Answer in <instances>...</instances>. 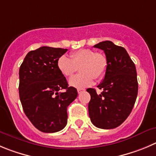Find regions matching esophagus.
<instances>
[{
  "mask_svg": "<svg viewBox=\"0 0 156 156\" xmlns=\"http://www.w3.org/2000/svg\"><path fill=\"white\" fill-rule=\"evenodd\" d=\"M85 88H78V94H80V93H81L82 91H85Z\"/></svg>",
  "mask_w": 156,
  "mask_h": 156,
  "instance_id": "esophagus-1",
  "label": "esophagus"
}]
</instances>
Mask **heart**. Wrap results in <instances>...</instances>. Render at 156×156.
<instances>
[{
  "instance_id": "heart-1",
  "label": "heart",
  "mask_w": 156,
  "mask_h": 156,
  "mask_svg": "<svg viewBox=\"0 0 156 156\" xmlns=\"http://www.w3.org/2000/svg\"><path fill=\"white\" fill-rule=\"evenodd\" d=\"M70 58L61 56L57 62V66L61 73L65 77H70L79 68L81 72L69 79L71 87L82 88L92 85L94 78L99 80L104 77L107 70V58L99 52L91 49H80L72 52Z\"/></svg>"
}]
</instances>
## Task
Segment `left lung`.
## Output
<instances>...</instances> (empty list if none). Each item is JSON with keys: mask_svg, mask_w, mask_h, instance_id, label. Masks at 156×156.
<instances>
[{"mask_svg": "<svg viewBox=\"0 0 156 156\" xmlns=\"http://www.w3.org/2000/svg\"><path fill=\"white\" fill-rule=\"evenodd\" d=\"M94 48L104 51L107 70L98 85L101 92L88 88L91 95L88 113L97 128L112 129L122 124L130 115L138 94L137 72L126 49L110 41L100 42Z\"/></svg>", "mask_w": 156, "mask_h": 156, "instance_id": "left-lung-1", "label": "left lung"}]
</instances>
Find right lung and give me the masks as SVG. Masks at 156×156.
I'll use <instances>...</instances> for the list:
<instances>
[{"label":"right lung","instance_id":"add662e5","mask_svg":"<svg viewBox=\"0 0 156 156\" xmlns=\"http://www.w3.org/2000/svg\"><path fill=\"white\" fill-rule=\"evenodd\" d=\"M68 49L43 46L30 51L19 69V96L23 110L34 127L53 133L67 125V108L78 96L57 66ZM65 90V92H61Z\"/></svg>","mask_w":156,"mask_h":156}]
</instances>
